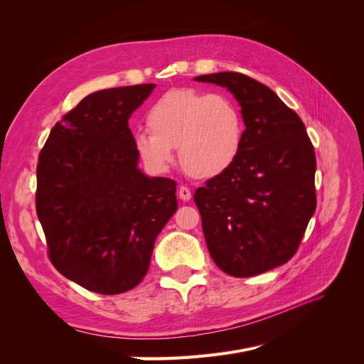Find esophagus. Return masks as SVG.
I'll return each instance as SVG.
<instances>
[{
	"label": "esophagus",
	"mask_w": 364,
	"mask_h": 364,
	"mask_svg": "<svg viewBox=\"0 0 364 364\" xmlns=\"http://www.w3.org/2000/svg\"><path fill=\"white\" fill-rule=\"evenodd\" d=\"M179 197L182 200H190L191 199V191H190V188L188 186H181L179 188Z\"/></svg>",
	"instance_id": "esophagus-1"
}]
</instances>
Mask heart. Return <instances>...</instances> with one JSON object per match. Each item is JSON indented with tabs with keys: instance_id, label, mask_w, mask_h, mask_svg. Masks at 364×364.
I'll return each mask as SVG.
<instances>
[{
	"instance_id": "b5f03b06",
	"label": "heart",
	"mask_w": 364,
	"mask_h": 364,
	"mask_svg": "<svg viewBox=\"0 0 364 364\" xmlns=\"http://www.w3.org/2000/svg\"><path fill=\"white\" fill-rule=\"evenodd\" d=\"M150 132L135 135L139 158L164 173L178 147L182 168L194 178H215L232 167L243 146L245 119L226 94L179 87L162 94L149 109Z\"/></svg>"
}]
</instances>
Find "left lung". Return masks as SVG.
I'll return each mask as SVG.
<instances>
[{
  "instance_id": "8db88e82",
  "label": "left lung",
  "mask_w": 364,
  "mask_h": 364,
  "mask_svg": "<svg viewBox=\"0 0 364 364\" xmlns=\"http://www.w3.org/2000/svg\"><path fill=\"white\" fill-rule=\"evenodd\" d=\"M228 87L241 106L245 135L232 167L197 188L214 262L249 278L287 262L316 211V155L302 119L269 86L241 73L196 77Z\"/></svg>"
}]
</instances>
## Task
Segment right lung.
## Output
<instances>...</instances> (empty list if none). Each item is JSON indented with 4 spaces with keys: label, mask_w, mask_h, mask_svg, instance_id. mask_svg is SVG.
Wrapping results in <instances>:
<instances>
[{
    "label": "right lung",
    "mask_w": 364,
    "mask_h": 364,
    "mask_svg": "<svg viewBox=\"0 0 364 364\" xmlns=\"http://www.w3.org/2000/svg\"><path fill=\"white\" fill-rule=\"evenodd\" d=\"M144 83L86 95L50 132L36 167V213L48 258L65 278L119 294L146 277L155 240L178 209L176 182L136 167L129 117Z\"/></svg>",
    "instance_id": "1"
}]
</instances>
